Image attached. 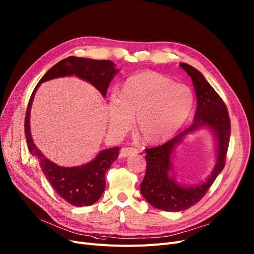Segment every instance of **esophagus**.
<instances>
[{
  "label": "esophagus",
  "mask_w": 254,
  "mask_h": 254,
  "mask_svg": "<svg viewBox=\"0 0 254 254\" xmlns=\"http://www.w3.org/2000/svg\"><path fill=\"white\" fill-rule=\"evenodd\" d=\"M120 153L123 157H129V156H135L136 153H138V149L134 148V147H124L121 148Z\"/></svg>",
  "instance_id": "1"
}]
</instances>
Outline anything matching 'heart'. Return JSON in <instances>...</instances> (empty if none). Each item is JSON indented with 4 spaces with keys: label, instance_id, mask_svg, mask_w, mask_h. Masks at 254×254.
Masks as SVG:
<instances>
[{
    "label": "heart",
    "instance_id": "obj_1",
    "mask_svg": "<svg viewBox=\"0 0 254 254\" xmlns=\"http://www.w3.org/2000/svg\"><path fill=\"white\" fill-rule=\"evenodd\" d=\"M193 106L189 87L157 72H143L124 84L120 97L110 96L108 118L114 129L124 131L131 126V116H137L141 136L149 142H160L178 133Z\"/></svg>",
    "mask_w": 254,
    "mask_h": 254
}]
</instances>
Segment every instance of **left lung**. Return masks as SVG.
Segmentation results:
<instances>
[{"label": "left lung", "mask_w": 254, "mask_h": 254, "mask_svg": "<svg viewBox=\"0 0 254 254\" xmlns=\"http://www.w3.org/2000/svg\"><path fill=\"white\" fill-rule=\"evenodd\" d=\"M193 82L197 97V109L193 124L163 145L146 148V171L140 185V191L152 206L166 212H180L195 205L211 188L216 178L225 166V158L230 138V119L226 105L201 72L193 66L181 63ZM207 126L217 139V161L209 179L201 185L183 187L169 175L171 153L174 147L189 132Z\"/></svg>", "instance_id": "1"}]
</instances>
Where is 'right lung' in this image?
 Returning <instances> with one entry per match:
<instances>
[{
    "mask_svg": "<svg viewBox=\"0 0 254 254\" xmlns=\"http://www.w3.org/2000/svg\"><path fill=\"white\" fill-rule=\"evenodd\" d=\"M117 72L118 69L115 68V64L110 60H93L70 56L59 61L47 71L30 97L25 118V135L29 151L32 156L37 158L41 170L53 189L65 201L74 206H88L100 199L106 188V172L118 158L120 148L112 147L102 150L93 161L79 167H60L54 164L40 152L31 136L30 110L33 98L41 83L72 74L91 83L106 96L109 84Z\"/></svg>",
    "mask_w": 254,
    "mask_h": 254,
    "instance_id": "1",
    "label": "right lung"
}]
</instances>
